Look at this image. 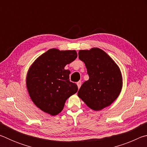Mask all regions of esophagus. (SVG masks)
<instances>
[{
  "instance_id": "1",
  "label": "esophagus",
  "mask_w": 147,
  "mask_h": 147,
  "mask_svg": "<svg viewBox=\"0 0 147 147\" xmlns=\"http://www.w3.org/2000/svg\"><path fill=\"white\" fill-rule=\"evenodd\" d=\"M76 84H77V86H78V88L80 89V88L81 85H82V82L81 81H79V82H78L76 83Z\"/></svg>"
}]
</instances>
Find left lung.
Returning <instances> with one entry per match:
<instances>
[{
  "mask_svg": "<svg viewBox=\"0 0 147 147\" xmlns=\"http://www.w3.org/2000/svg\"><path fill=\"white\" fill-rule=\"evenodd\" d=\"M78 57L85 63L89 78L82 85L78 96L94 111L111 105L119 96L123 87L119 66L108 54L98 48L80 50Z\"/></svg>",
  "mask_w": 147,
  "mask_h": 147,
  "instance_id": "obj_1",
  "label": "left lung"
}]
</instances>
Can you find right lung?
I'll return each instance as SVG.
<instances>
[{
	"label": "right lung",
	"mask_w": 147,
	"mask_h": 147,
	"mask_svg": "<svg viewBox=\"0 0 147 147\" xmlns=\"http://www.w3.org/2000/svg\"><path fill=\"white\" fill-rule=\"evenodd\" d=\"M77 58L76 51L51 49L39 56L26 75L27 90L38 108L51 115L60 113L67 99L75 94L78 86L69 81L66 65Z\"/></svg>",
	"instance_id": "obj_1"
}]
</instances>
